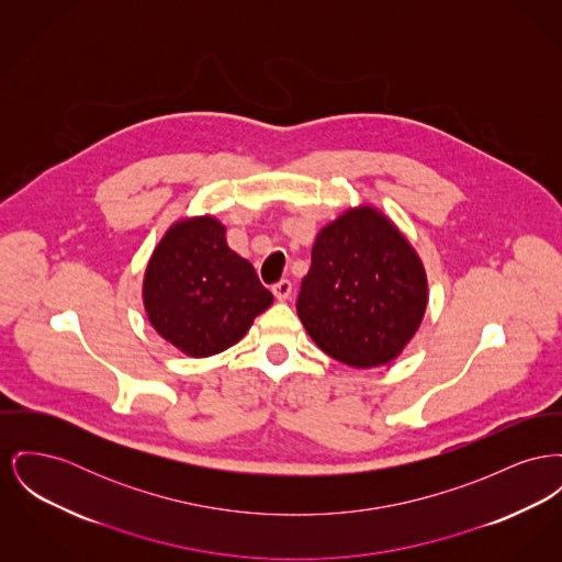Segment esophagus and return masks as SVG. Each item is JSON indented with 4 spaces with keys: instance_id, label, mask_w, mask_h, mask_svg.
Here are the masks:
<instances>
[{
    "instance_id": "34e87169",
    "label": "esophagus",
    "mask_w": 562,
    "mask_h": 562,
    "mask_svg": "<svg viewBox=\"0 0 562 562\" xmlns=\"http://www.w3.org/2000/svg\"><path fill=\"white\" fill-rule=\"evenodd\" d=\"M271 291H273V295H276L278 301H286V299L291 297V293H293V284H291V280H280L278 284L271 286Z\"/></svg>"
}]
</instances>
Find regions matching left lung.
<instances>
[{
    "label": "left lung",
    "mask_w": 562,
    "mask_h": 562,
    "mask_svg": "<svg viewBox=\"0 0 562 562\" xmlns=\"http://www.w3.org/2000/svg\"><path fill=\"white\" fill-rule=\"evenodd\" d=\"M427 310V273L412 244L375 207L344 212L316 235L297 314L339 363H391Z\"/></svg>",
    "instance_id": "1"
}]
</instances>
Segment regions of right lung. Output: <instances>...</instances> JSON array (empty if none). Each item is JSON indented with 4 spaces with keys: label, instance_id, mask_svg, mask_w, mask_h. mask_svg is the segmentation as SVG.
<instances>
[{
    "label": "right lung",
    "instance_id": "right-lung-1",
    "mask_svg": "<svg viewBox=\"0 0 562 562\" xmlns=\"http://www.w3.org/2000/svg\"><path fill=\"white\" fill-rule=\"evenodd\" d=\"M225 232L214 216L178 221L146 267L148 321L189 357L227 350L273 301L250 261L227 246Z\"/></svg>",
    "mask_w": 562,
    "mask_h": 562
}]
</instances>
